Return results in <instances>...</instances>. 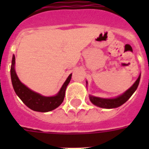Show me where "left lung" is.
I'll return each instance as SVG.
<instances>
[{"label":"left lung","mask_w":149,"mask_h":149,"mask_svg":"<svg viewBox=\"0 0 149 149\" xmlns=\"http://www.w3.org/2000/svg\"><path fill=\"white\" fill-rule=\"evenodd\" d=\"M140 78H141V74L139 75V78L134 82V84L132 85L129 89H127V91L124 92L122 94L114 98H102L99 97H95V96L89 95V98L91 103L96 106L102 107V108L106 109H111L116 108L118 107L121 106L124 104L127 100L129 99L132 96V94L135 92V91L139 86V82H140ZM86 86H87V81H86Z\"/></svg>","instance_id":"obj_1"}]
</instances>
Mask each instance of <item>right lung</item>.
<instances>
[{
    "mask_svg": "<svg viewBox=\"0 0 149 149\" xmlns=\"http://www.w3.org/2000/svg\"><path fill=\"white\" fill-rule=\"evenodd\" d=\"M15 56L13 55L11 66H10V78L12 82L13 88L17 97L22 100V102L28 107L32 111L38 112H48L54 109L57 108L62 103L65 97V89L70 82L72 73L67 77L64 82L58 93L55 96L45 97L35 91H31L28 86L20 81L15 71Z\"/></svg>",
    "mask_w": 149,
    "mask_h": 149,
    "instance_id": "obj_1",
    "label": "right lung"
}]
</instances>
